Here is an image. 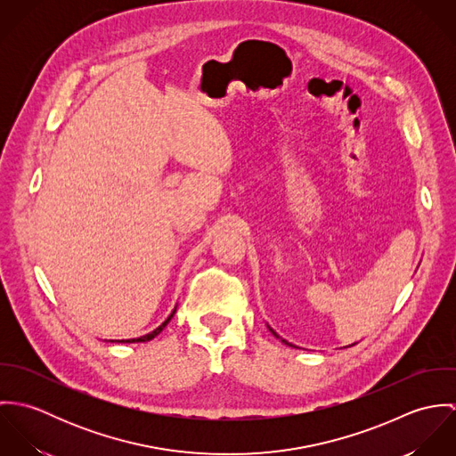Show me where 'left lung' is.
Returning a JSON list of instances; mask_svg holds the SVG:
<instances>
[{
	"instance_id": "obj_1",
	"label": "left lung",
	"mask_w": 456,
	"mask_h": 456,
	"mask_svg": "<svg viewBox=\"0 0 456 456\" xmlns=\"http://www.w3.org/2000/svg\"><path fill=\"white\" fill-rule=\"evenodd\" d=\"M266 328H268V330H270V331H272V335H273V337H277V338H281V337H279V335H277V333H275V331H273V330H272V328H270V326L266 325ZM281 342H282V344H286V346H291V347H295V346H293V344H289V342H288V340H284V338H281ZM351 346H354V344H351Z\"/></svg>"
}]
</instances>
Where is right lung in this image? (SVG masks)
Wrapping results in <instances>:
<instances>
[{"mask_svg":"<svg viewBox=\"0 0 456 456\" xmlns=\"http://www.w3.org/2000/svg\"><path fill=\"white\" fill-rule=\"evenodd\" d=\"M175 311H177V305H175V309L170 313V316L161 323V325L158 326V328H154L151 333H145V335H142V337H136V338H121V340H110V342H123V344H134V342H149V340H152L156 335H159L161 331H163V328L170 323V320L174 318V314H175Z\"/></svg>","mask_w":456,"mask_h":456,"instance_id":"1","label":"right lung"}]
</instances>
